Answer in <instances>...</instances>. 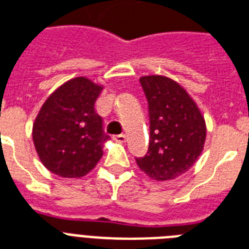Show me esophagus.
<instances>
[{"label": "esophagus", "instance_id": "obj_1", "mask_svg": "<svg viewBox=\"0 0 249 249\" xmlns=\"http://www.w3.org/2000/svg\"><path fill=\"white\" fill-rule=\"evenodd\" d=\"M114 139H115V141H116V142H119V143H124L125 141H126V135H125V134L115 135Z\"/></svg>", "mask_w": 249, "mask_h": 249}]
</instances>
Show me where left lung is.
I'll list each match as a JSON object with an SVG mask.
<instances>
[{
    "label": "left lung",
    "instance_id": "left-lung-1",
    "mask_svg": "<svg viewBox=\"0 0 249 249\" xmlns=\"http://www.w3.org/2000/svg\"><path fill=\"white\" fill-rule=\"evenodd\" d=\"M148 102L149 145L137 165L149 178L170 180L191 169L202 153L206 124L187 90L173 79H139Z\"/></svg>",
    "mask_w": 249,
    "mask_h": 249
}]
</instances>
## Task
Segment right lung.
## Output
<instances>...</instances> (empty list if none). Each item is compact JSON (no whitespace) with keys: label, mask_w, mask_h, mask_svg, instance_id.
I'll return each mask as SVG.
<instances>
[{"label":"right lung","mask_w":249,"mask_h":249,"mask_svg":"<svg viewBox=\"0 0 249 249\" xmlns=\"http://www.w3.org/2000/svg\"><path fill=\"white\" fill-rule=\"evenodd\" d=\"M104 87L84 76L70 79L48 97L33 124L38 156L51 173L82 178L96 166L110 138L94 104Z\"/></svg>","instance_id":"right-lung-1"}]
</instances>
